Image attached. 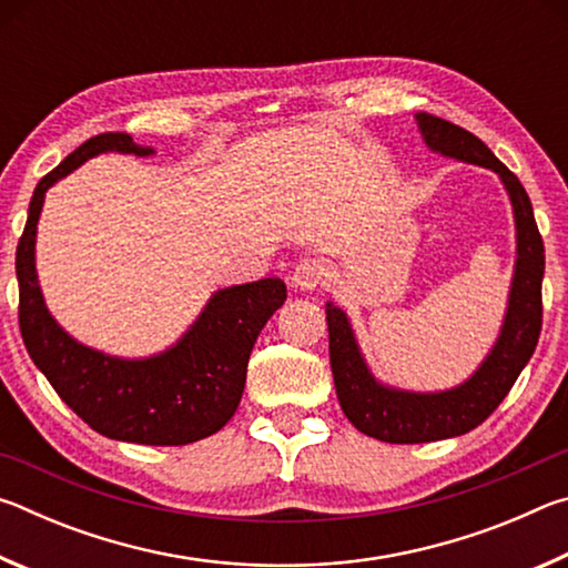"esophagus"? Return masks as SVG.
<instances>
[{"mask_svg":"<svg viewBox=\"0 0 568 568\" xmlns=\"http://www.w3.org/2000/svg\"><path fill=\"white\" fill-rule=\"evenodd\" d=\"M328 265H325L321 257H303V261L295 265L293 285L301 287V291H315V287L328 281Z\"/></svg>","mask_w":568,"mask_h":568,"instance_id":"1","label":"esophagus"}]
</instances>
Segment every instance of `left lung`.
Here are the masks:
<instances>
[{"label": "left lung", "mask_w": 568, "mask_h": 568, "mask_svg": "<svg viewBox=\"0 0 568 568\" xmlns=\"http://www.w3.org/2000/svg\"><path fill=\"white\" fill-rule=\"evenodd\" d=\"M416 122L423 140L434 152L468 165L488 168L501 178L514 207L516 265L504 325L494 348L488 351L474 376L456 388L438 393L383 386L363 358L348 315L338 305L325 303L331 368L341 408L361 434L386 444H428V440L464 436L480 426L511 390L518 373L534 355L541 333L544 240L524 185L476 134L428 112H418Z\"/></svg>", "instance_id": "8db88e82"}]
</instances>
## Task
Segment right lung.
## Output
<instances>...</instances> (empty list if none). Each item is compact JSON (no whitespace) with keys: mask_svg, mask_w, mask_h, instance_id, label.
I'll return each mask as SVG.
<instances>
[{"mask_svg":"<svg viewBox=\"0 0 568 568\" xmlns=\"http://www.w3.org/2000/svg\"><path fill=\"white\" fill-rule=\"evenodd\" d=\"M102 152L152 155L130 134L104 132L37 182L17 245L19 331L27 353L67 406L98 434L145 446H185L217 434L243 398L247 361L263 325L285 303L281 277L230 285L210 297L187 333L150 358H118L77 343L50 311L37 281L34 243L44 192Z\"/></svg>","mask_w":568,"mask_h":568,"instance_id":"1","label":"right lung"}]
</instances>
